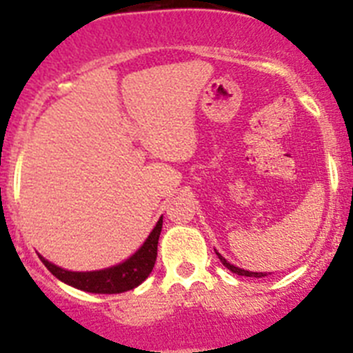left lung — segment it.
Masks as SVG:
<instances>
[{
    "instance_id": "8db88e82",
    "label": "left lung",
    "mask_w": 353,
    "mask_h": 353,
    "mask_svg": "<svg viewBox=\"0 0 353 353\" xmlns=\"http://www.w3.org/2000/svg\"><path fill=\"white\" fill-rule=\"evenodd\" d=\"M215 254H217V256H219L221 263H223L228 270H232L233 274H239V276H248V277H263V276H267V272H251V270L239 269V267H235V265L230 263V261H228L226 258L221 256V254H219V252H217V251H215Z\"/></svg>"
}]
</instances>
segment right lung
Wrapping results in <instances>:
<instances>
[{
  "label": "right lung",
  "mask_w": 353,
  "mask_h": 353,
  "mask_svg": "<svg viewBox=\"0 0 353 353\" xmlns=\"http://www.w3.org/2000/svg\"><path fill=\"white\" fill-rule=\"evenodd\" d=\"M161 230L162 217L157 221L154 230L150 232L148 239L143 242L141 248L134 252L132 256L127 258L121 263L109 267V269L90 270V272H72V270H65L58 265L51 263L40 254L39 258L48 267L49 272L58 277L60 281H63L65 285L90 293H123L141 285L154 269L155 260H157V244Z\"/></svg>",
  "instance_id": "1"
}]
</instances>
